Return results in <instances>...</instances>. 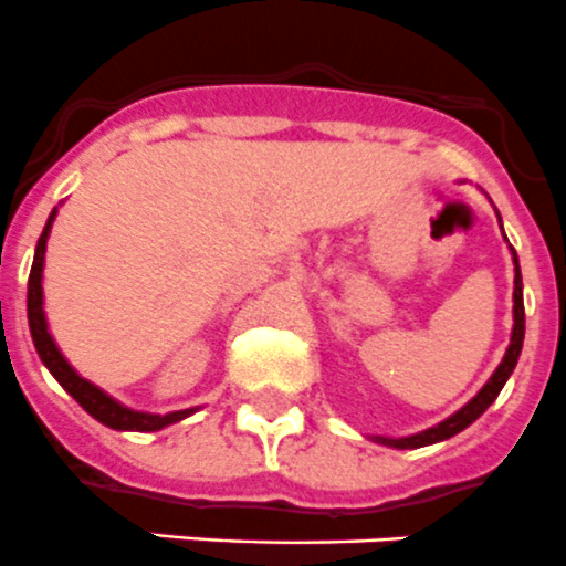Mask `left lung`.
I'll list each match as a JSON object with an SVG mask.
<instances>
[{
    "label": "left lung",
    "mask_w": 566,
    "mask_h": 566,
    "mask_svg": "<svg viewBox=\"0 0 566 566\" xmlns=\"http://www.w3.org/2000/svg\"><path fill=\"white\" fill-rule=\"evenodd\" d=\"M497 222H501V213H497ZM503 228V226H501ZM506 237V233H503ZM512 251V263H515V292H512V335H509V347L503 353V361L497 364V370L489 376L483 387L478 390V396H471L460 410H454L451 417H446L442 422H437L433 428H424L419 433H410V437H373V442L387 448H424L433 446V442H446L451 437H457L460 431H465L471 422H478L483 417L489 405L497 399V394L503 390V385L509 381L512 370H515L517 358H521V349H524V329H526V315H524V280H521V265H517V254L515 249L509 245Z\"/></svg>",
    "instance_id": "1"
}]
</instances>
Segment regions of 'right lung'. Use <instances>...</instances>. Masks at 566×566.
<instances>
[{
	"label": "right lung",
	"instance_id": "1",
	"mask_svg": "<svg viewBox=\"0 0 566 566\" xmlns=\"http://www.w3.org/2000/svg\"><path fill=\"white\" fill-rule=\"evenodd\" d=\"M57 219V208L49 213V222L42 228L40 240H36L34 251V265H31V277H28V326H31V338H34L36 356L40 361L49 367V373L60 381L65 394L72 396L88 417L97 419L101 424L112 428V431H161L167 424H176L181 419L193 417L199 408H185V410H170V413H147V410H135L120 405L115 396H109L106 390H101L97 385H92L88 378H83L81 373L74 370L69 358L60 353L57 340L49 329V317H45V297H42V269H45V242H49L51 226Z\"/></svg>",
	"mask_w": 566,
	"mask_h": 566
}]
</instances>
